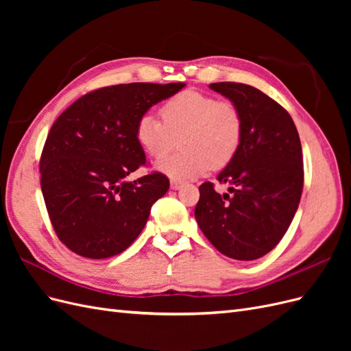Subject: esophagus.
<instances>
[{
	"mask_svg": "<svg viewBox=\"0 0 351 351\" xmlns=\"http://www.w3.org/2000/svg\"><path fill=\"white\" fill-rule=\"evenodd\" d=\"M169 186H171V189H173V190H178V189H182V187H183V182H182V180L173 178L171 182H169Z\"/></svg>",
	"mask_w": 351,
	"mask_h": 351,
	"instance_id": "34e87169",
	"label": "esophagus"
}]
</instances>
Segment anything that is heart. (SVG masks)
Returning a JSON list of instances; mask_svg holds the SVG:
<instances>
[{
    "label": "heart",
    "instance_id": "obj_1",
    "mask_svg": "<svg viewBox=\"0 0 351 351\" xmlns=\"http://www.w3.org/2000/svg\"><path fill=\"white\" fill-rule=\"evenodd\" d=\"M161 120L143 114L134 127L136 142L155 159L177 145L182 151L156 167L174 178H193L210 168H222L236 156L243 134V120L236 104L217 99L193 89L178 92L159 110Z\"/></svg>",
    "mask_w": 351,
    "mask_h": 351
}]
</instances>
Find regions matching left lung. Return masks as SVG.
<instances>
[{
  "instance_id": "8db88e82",
  "label": "left lung",
  "mask_w": 351,
  "mask_h": 351,
  "mask_svg": "<svg viewBox=\"0 0 351 351\" xmlns=\"http://www.w3.org/2000/svg\"><path fill=\"white\" fill-rule=\"evenodd\" d=\"M209 88L240 110L239 151L218 174L228 193L214 183L199 187L195 218L206 239L226 256L254 261L271 252L289 230L303 190V156L294 121L278 102L244 83Z\"/></svg>"
}]
</instances>
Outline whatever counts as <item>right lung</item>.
Instances as JSON below:
<instances>
[{"label": "right lung", "mask_w": 351, "mask_h": 351, "mask_svg": "<svg viewBox=\"0 0 351 351\" xmlns=\"http://www.w3.org/2000/svg\"><path fill=\"white\" fill-rule=\"evenodd\" d=\"M184 83H129L83 95L62 112L40 155V189L62 244L89 259L124 252L169 189L161 173L127 182L146 165L134 127L152 105Z\"/></svg>", "instance_id": "right-lung-1"}]
</instances>
